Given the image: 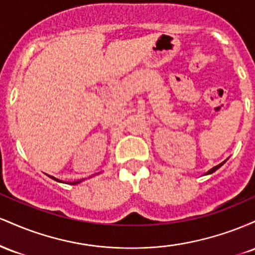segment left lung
Instances as JSON below:
<instances>
[{
    "mask_svg": "<svg viewBox=\"0 0 255 255\" xmlns=\"http://www.w3.org/2000/svg\"><path fill=\"white\" fill-rule=\"evenodd\" d=\"M224 163H225V160H224V162H223V163H221V164H218V165L213 166V168L211 169V170H209V172H207V174H212V172H215L216 170H217V169H218V168H221V166H222V165H223V164H224Z\"/></svg>",
    "mask_w": 255,
    "mask_h": 255,
    "instance_id": "left-lung-1",
    "label": "left lung"
}]
</instances>
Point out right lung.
<instances>
[{"label": "right lung", "mask_w": 255, "mask_h": 255, "mask_svg": "<svg viewBox=\"0 0 255 255\" xmlns=\"http://www.w3.org/2000/svg\"><path fill=\"white\" fill-rule=\"evenodd\" d=\"M51 178H55V177H52V176H50ZM55 180H56V178H55ZM56 181H58V180H56ZM79 182H81V181H77V182H72V184H75V183H79Z\"/></svg>", "instance_id": "1"}]
</instances>
